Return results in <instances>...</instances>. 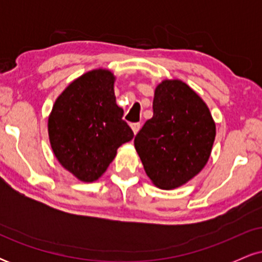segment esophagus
<instances>
[{
  "label": "esophagus",
  "instance_id": "34e87169",
  "mask_svg": "<svg viewBox=\"0 0 262 262\" xmlns=\"http://www.w3.org/2000/svg\"><path fill=\"white\" fill-rule=\"evenodd\" d=\"M140 127H141L140 123H133V124H130V128H132V130H133L134 135H137L138 132H139Z\"/></svg>",
  "mask_w": 262,
  "mask_h": 262
}]
</instances>
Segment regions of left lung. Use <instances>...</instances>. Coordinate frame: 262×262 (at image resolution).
I'll list each match as a JSON object with an SVG mask.
<instances>
[{"mask_svg": "<svg viewBox=\"0 0 262 262\" xmlns=\"http://www.w3.org/2000/svg\"><path fill=\"white\" fill-rule=\"evenodd\" d=\"M152 112L135 137V150L156 187H181L208 162L215 122L206 102L179 79L155 87Z\"/></svg>", "mask_w": 262, "mask_h": 262, "instance_id": "left-lung-1", "label": "left lung"}]
</instances>
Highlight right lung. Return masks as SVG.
<instances>
[{
    "label": "right lung",
    "instance_id": "1",
    "mask_svg": "<svg viewBox=\"0 0 262 262\" xmlns=\"http://www.w3.org/2000/svg\"><path fill=\"white\" fill-rule=\"evenodd\" d=\"M114 82L108 69L87 71L60 93L48 118L54 155L79 181H97L134 137L116 103Z\"/></svg>",
    "mask_w": 262,
    "mask_h": 262
}]
</instances>
